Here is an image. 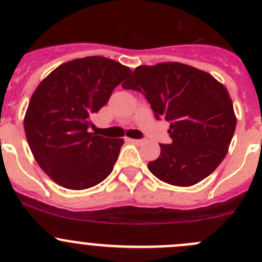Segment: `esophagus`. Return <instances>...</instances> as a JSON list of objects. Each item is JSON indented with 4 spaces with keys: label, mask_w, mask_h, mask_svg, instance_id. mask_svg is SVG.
I'll use <instances>...</instances> for the list:
<instances>
[{
    "label": "esophagus",
    "mask_w": 262,
    "mask_h": 262,
    "mask_svg": "<svg viewBox=\"0 0 262 262\" xmlns=\"http://www.w3.org/2000/svg\"><path fill=\"white\" fill-rule=\"evenodd\" d=\"M129 142H132V143L139 144V143H142V139H129Z\"/></svg>",
    "instance_id": "esophagus-1"
}]
</instances>
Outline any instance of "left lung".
Listing matches in <instances>:
<instances>
[{
    "mask_svg": "<svg viewBox=\"0 0 262 262\" xmlns=\"http://www.w3.org/2000/svg\"><path fill=\"white\" fill-rule=\"evenodd\" d=\"M142 92L155 118L170 123V144L148 168L176 186L202 181L226 157L236 129L228 91L209 73L178 62L139 66L123 84Z\"/></svg>",
    "mask_w": 262,
    "mask_h": 262,
    "instance_id": "8db88e82",
    "label": "left lung"
}]
</instances>
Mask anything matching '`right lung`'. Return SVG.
<instances>
[{"label":"right lung","instance_id":"obj_1","mask_svg":"<svg viewBox=\"0 0 262 262\" xmlns=\"http://www.w3.org/2000/svg\"><path fill=\"white\" fill-rule=\"evenodd\" d=\"M130 73L95 55L63 63L36 87L24 129L36 162L60 186L89 189L113 171L124 141L90 133V118Z\"/></svg>","mask_w":262,"mask_h":262}]
</instances>
